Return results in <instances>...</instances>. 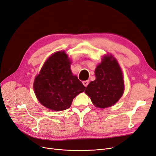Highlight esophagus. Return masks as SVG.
Listing matches in <instances>:
<instances>
[{"label":"esophagus","instance_id":"1","mask_svg":"<svg viewBox=\"0 0 156 156\" xmlns=\"http://www.w3.org/2000/svg\"><path fill=\"white\" fill-rule=\"evenodd\" d=\"M88 83H89V81H88V80L83 81V85H84L85 87H87V85H88Z\"/></svg>","mask_w":156,"mask_h":156}]
</instances>
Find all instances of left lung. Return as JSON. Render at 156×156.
I'll return each instance as SVG.
<instances>
[{"instance_id":"1","label":"left lung","mask_w":156,"mask_h":156,"mask_svg":"<svg viewBox=\"0 0 156 156\" xmlns=\"http://www.w3.org/2000/svg\"><path fill=\"white\" fill-rule=\"evenodd\" d=\"M96 78L87 87L85 92L95 107L107 108L115 104L124 92L122 73L117 60L110 54L102 57L95 70Z\"/></svg>"}]
</instances>
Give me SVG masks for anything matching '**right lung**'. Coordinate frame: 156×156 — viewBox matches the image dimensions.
Segmentation results:
<instances>
[{
    "instance_id": "add662e5",
    "label": "right lung",
    "mask_w": 156,
    "mask_h": 156,
    "mask_svg": "<svg viewBox=\"0 0 156 156\" xmlns=\"http://www.w3.org/2000/svg\"><path fill=\"white\" fill-rule=\"evenodd\" d=\"M71 62L64 51L53 54L45 61L35 77L34 88L38 101L55 111L70 108L74 98L85 87L70 69Z\"/></svg>"
}]
</instances>
